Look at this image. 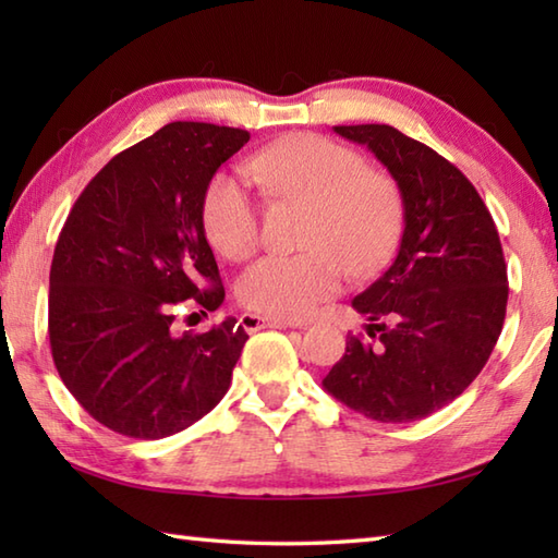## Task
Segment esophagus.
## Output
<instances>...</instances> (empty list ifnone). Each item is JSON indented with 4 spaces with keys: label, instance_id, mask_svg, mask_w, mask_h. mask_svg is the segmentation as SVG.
Listing matches in <instances>:
<instances>
[{
    "label": "esophagus",
    "instance_id": "1",
    "mask_svg": "<svg viewBox=\"0 0 558 558\" xmlns=\"http://www.w3.org/2000/svg\"><path fill=\"white\" fill-rule=\"evenodd\" d=\"M242 326L246 333H256L260 328H292V326H300L294 322H286V318H266V316H258V314H244L242 318Z\"/></svg>",
    "mask_w": 558,
    "mask_h": 558
}]
</instances>
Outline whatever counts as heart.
<instances>
[{"label": "heart", "instance_id": "1", "mask_svg": "<svg viewBox=\"0 0 558 558\" xmlns=\"http://www.w3.org/2000/svg\"><path fill=\"white\" fill-rule=\"evenodd\" d=\"M252 180L276 198L310 204L304 254L264 256L236 280V300L248 312L304 318L340 290L345 268L369 276L393 254L402 232V194L384 170L366 168L357 150L333 138L294 132L246 162ZM201 220L210 246L242 260L258 246V210L246 184L216 172L201 198Z\"/></svg>", "mask_w": 558, "mask_h": 558}]
</instances>
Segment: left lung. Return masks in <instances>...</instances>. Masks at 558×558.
<instances>
[{
  "label": "left lung",
  "mask_w": 558,
  "mask_h": 558,
  "mask_svg": "<svg viewBox=\"0 0 558 558\" xmlns=\"http://www.w3.org/2000/svg\"><path fill=\"white\" fill-rule=\"evenodd\" d=\"M398 182L405 230L381 278L352 300L366 333L348 336L324 378L330 396L376 422H414L456 400L501 336L508 276L499 232L453 162L388 124L333 126Z\"/></svg>",
  "instance_id": "left-lung-1"
}]
</instances>
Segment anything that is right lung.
<instances>
[{
    "label": "right lung",
    "mask_w": 558,
    "mask_h": 558,
    "mask_svg": "<svg viewBox=\"0 0 558 558\" xmlns=\"http://www.w3.org/2000/svg\"><path fill=\"white\" fill-rule=\"evenodd\" d=\"M248 132L172 122L105 165L54 246L50 348L69 393L132 438H165L228 393L248 336L236 318L174 333V306L225 300L201 198Z\"/></svg>",
    "instance_id": "obj_1"
}]
</instances>
